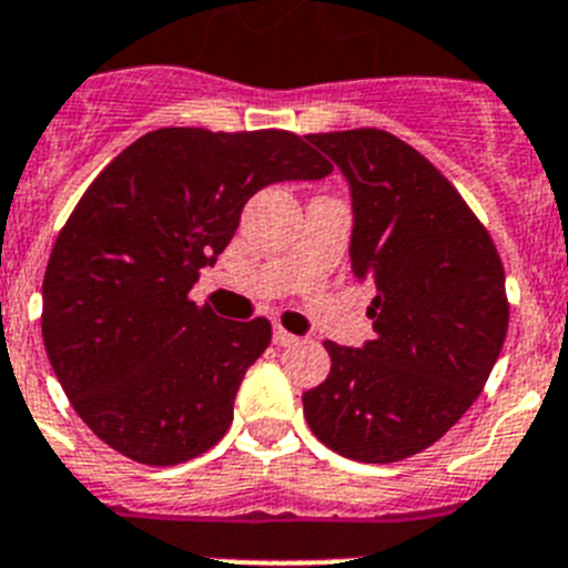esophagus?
<instances>
[{
  "instance_id": "34e87169",
  "label": "esophagus",
  "mask_w": 568,
  "mask_h": 568,
  "mask_svg": "<svg viewBox=\"0 0 568 568\" xmlns=\"http://www.w3.org/2000/svg\"><path fill=\"white\" fill-rule=\"evenodd\" d=\"M300 343V337L297 334H291V332H285V328H274V345H280V348H288V345H297Z\"/></svg>"
}]
</instances>
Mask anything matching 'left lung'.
<instances>
[{
  "label": "left lung",
  "mask_w": 568,
  "mask_h": 568,
  "mask_svg": "<svg viewBox=\"0 0 568 568\" xmlns=\"http://www.w3.org/2000/svg\"><path fill=\"white\" fill-rule=\"evenodd\" d=\"M352 189V271L377 288L363 348L325 343L332 372L303 394L320 443L397 463L437 443L483 392L509 328L500 254L457 189L388 131L308 134Z\"/></svg>",
  "instance_id": "1"
}]
</instances>
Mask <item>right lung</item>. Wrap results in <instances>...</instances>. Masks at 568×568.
Instances as JSON below:
<instances>
[{"label":"right lung","mask_w":568,"mask_h":568,"mask_svg":"<svg viewBox=\"0 0 568 568\" xmlns=\"http://www.w3.org/2000/svg\"><path fill=\"white\" fill-rule=\"evenodd\" d=\"M328 174L291 131L160 128L91 182L48 260L42 337L100 440L145 466L194 460L223 440L271 323L216 317L189 291L256 191Z\"/></svg>","instance_id":"1"}]
</instances>
